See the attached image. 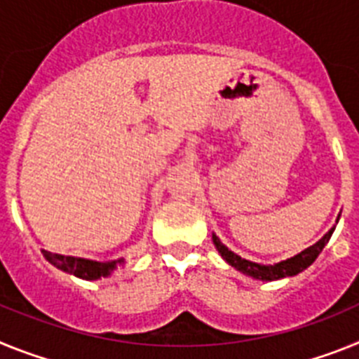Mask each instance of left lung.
Wrapping results in <instances>:
<instances>
[{
  "mask_svg": "<svg viewBox=\"0 0 359 359\" xmlns=\"http://www.w3.org/2000/svg\"><path fill=\"white\" fill-rule=\"evenodd\" d=\"M338 220H339V215H338ZM338 220H336V224H338ZM334 229L336 226L330 227L329 231H327L322 238L318 240L316 244L309 245V248L304 249L302 253L294 255V257L287 258V260L276 262V264H273V266H271V264L269 266H264V264H257V262L245 260V258L238 257L236 253H233L231 249H227L215 233H213V244L215 248H217L218 253H220V257H222L229 266L235 267L236 271L248 274V276H251V278L255 280L271 282V280H280V278H287V276H294V274L307 269V267L316 260L318 255L322 253V249L325 248V244L329 242L330 236H332Z\"/></svg>",
  "mask_w": 359,
  "mask_h": 359,
  "instance_id": "obj_1",
  "label": "left lung"
}]
</instances>
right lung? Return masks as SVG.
Masks as SVG:
<instances>
[{
    "label": "right lung",
    "mask_w": 359,
    "mask_h": 359,
    "mask_svg": "<svg viewBox=\"0 0 359 359\" xmlns=\"http://www.w3.org/2000/svg\"><path fill=\"white\" fill-rule=\"evenodd\" d=\"M43 257L57 269L65 271L68 274H74L77 278L83 280H99L110 276L117 267L124 266V258H117V260L108 262H97L90 260V258H79V257H67V255L50 253V251H41Z\"/></svg>",
    "instance_id": "add662e5"
}]
</instances>
